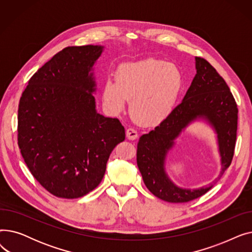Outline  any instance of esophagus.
Instances as JSON below:
<instances>
[{
    "label": "esophagus",
    "mask_w": 252,
    "mask_h": 252,
    "mask_svg": "<svg viewBox=\"0 0 252 252\" xmlns=\"http://www.w3.org/2000/svg\"><path fill=\"white\" fill-rule=\"evenodd\" d=\"M126 135L128 140H136L138 138L137 130L134 128H127L126 131Z\"/></svg>",
    "instance_id": "obj_1"
}]
</instances>
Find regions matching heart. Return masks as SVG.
<instances>
[{"instance_id": "b5f03b06", "label": "heart", "mask_w": 252, "mask_h": 252, "mask_svg": "<svg viewBox=\"0 0 252 252\" xmlns=\"http://www.w3.org/2000/svg\"><path fill=\"white\" fill-rule=\"evenodd\" d=\"M183 87V74L173 63L154 58L126 62L115 71V82L106 81L103 103L117 115L130 100L129 110L135 121L155 126L173 112Z\"/></svg>"}]
</instances>
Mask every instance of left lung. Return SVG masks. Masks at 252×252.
I'll use <instances>...</instances> for the list:
<instances>
[{
    "instance_id": "left-lung-1",
    "label": "left lung",
    "mask_w": 252,
    "mask_h": 252,
    "mask_svg": "<svg viewBox=\"0 0 252 252\" xmlns=\"http://www.w3.org/2000/svg\"><path fill=\"white\" fill-rule=\"evenodd\" d=\"M196 74L183 101L170 115L148 134L141 136L137 164L144 184L161 200L183 203L196 199L213 188L210 184L198 189L178 187L165 171V159L175 141L197 119H204L217 134L221 169L216 183L233 159L238 108L224 79L205 59L195 57Z\"/></svg>"
}]
</instances>
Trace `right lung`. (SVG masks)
<instances>
[{
    "label": "right lung",
    "instance_id": "1",
    "mask_svg": "<svg viewBox=\"0 0 252 252\" xmlns=\"http://www.w3.org/2000/svg\"><path fill=\"white\" fill-rule=\"evenodd\" d=\"M103 46L67 47L30 79L18 107V146L51 194L83 197L101 183L110 153L125 141L117 118L96 110L93 66Z\"/></svg>",
    "mask_w": 252,
    "mask_h": 252
}]
</instances>
